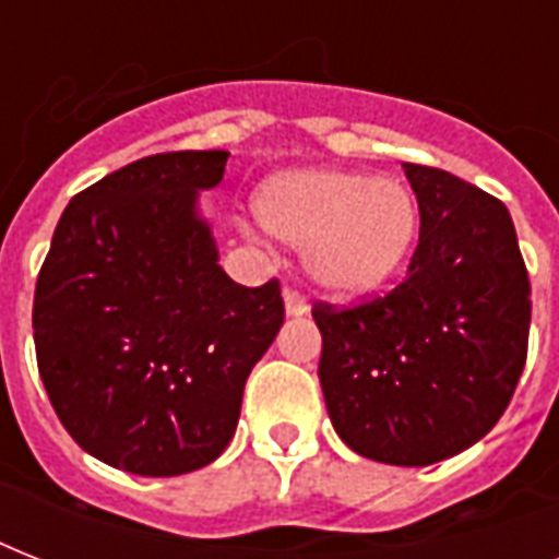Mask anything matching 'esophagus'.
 Returning a JSON list of instances; mask_svg holds the SVG:
<instances>
[{"instance_id":"34e87169","label":"esophagus","mask_w":559,"mask_h":559,"mask_svg":"<svg viewBox=\"0 0 559 559\" xmlns=\"http://www.w3.org/2000/svg\"><path fill=\"white\" fill-rule=\"evenodd\" d=\"M284 307H287L289 316H305L307 310H310L307 298L301 296L298 289H287V293H284Z\"/></svg>"}]
</instances>
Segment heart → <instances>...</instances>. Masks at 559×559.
Segmentation results:
<instances>
[{
    "label": "heart",
    "mask_w": 559,
    "mask_h": 559,
    "mask_svg": "<svg viewBox=\"0 0 559 559\" xmlns=\"http://www.w3.org/2000/svg\"><path fill=\"white\" fill-rule=\"evenodd\" d=\"M284 243L307 246V270L340 296L371 293L394 275L417 231V205L397 179L313 168L272 177L254 200Z\"/></svg>",
    "instance_id": "1"
}]
</instances>
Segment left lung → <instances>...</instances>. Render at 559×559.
<instances>
[{"label":"left lung","mask_w":559,"mask_h":559,"mask_svg":"<svg viewBox=\"0 0 559 559\" xmlns=\"http://www.w3.org/2000/svg\"><path fill=\"white\" fill-rule=\"evenodd\" d=\"M420 209L406 278L354 307L313 305L333 429L366 459L426 467L481 441L528 357L531 281L516 228L481 188L403 162Z\"/></svg>","instance_id":"8db88e82"}]
</instances>
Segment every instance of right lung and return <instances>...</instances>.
Segmentation results:
<instances>
[{"label": "right lung", "mask_w": 559, "mask_h": 559, "mask_svg": "<svg viewBox=\"0 0 559 559\" xmlns=\"http://www.w3.org/2000/svg\"><path fill=\"white\" fill-rule=\"evenodd\" d=\"M226 159L156 153L74 193L37 275L48 400L81 450L135 476H182L226 450L284 324L278 278L235 284L197 214Z\"/></svg>", "instance_id": "1"}]
</instances>
